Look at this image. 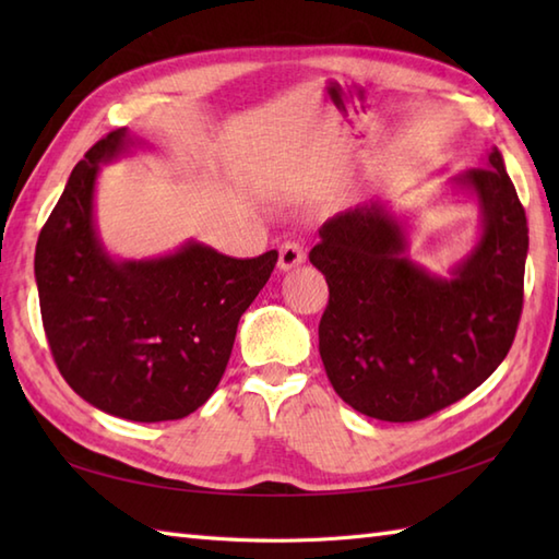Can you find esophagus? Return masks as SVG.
I'll return each mask as SVG.
<instances>
[{"label":"esophagus","instance_id":"obj_1","mask_svg":"<svg viewBox=\"0 0 559 559\" xmlns=\"http://www.w3.org/2000/svg\"><path fill=\"white\" fill-rule=\"evenodd\" d=\"M305 264V249L298 242H286L278 252V269L290 271Z\"/></svg>","mask_w":559,"mask_h":559}]
</instances>
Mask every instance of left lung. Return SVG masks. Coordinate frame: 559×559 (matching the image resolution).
<instances>
[{
    "mask_svg": "<svg viewBox=\"0 0 559 559\" xmlns=\"http://www.w3.org/2000/svg\"><path fill=\"white\" fill-rule=\"evenodd\" d=\"M476 197L480 237L449 276L406 257L408 228L374 199L319 228L310 261L329 283L319 355L336 394L367 418L413 423L468 396L512 348L528 254L526 211L495 146L451 177Z\"/></svg>",
    "mask_w": 559,
    "mask_h": 559,
    "instance_id": "obj_1",
    "label": "left lung"
}]
</instances>
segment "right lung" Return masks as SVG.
I'll list each match as a JSON object with an SVG mask.
<instances>
[{
    "label": "right lung",
    "mask_w": 559,
    "mask_h": 559,
    "mask_svg": "<svg viewBox=\"0 0 559 559\" xmlns=\"http://www.w3.org/2000/svg\"><path fill=\"white\" fill-rule=\"evenodd\" d=\"M136 144L115 129L76 163L40 230L35 283L52 358L83 401L134 423L180 420L216 391L278 252L235 259L189 240L153 259L110 257L93 211L98 170Z\"/></svg>",
    "instance_id": "obj_1"
}]
</instances>
